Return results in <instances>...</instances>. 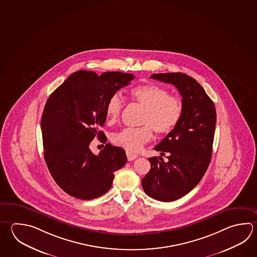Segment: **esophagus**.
Masks as SVG:
<instances>
[{"instance_id": "1", "label": "esophagus", "mask_w": 257, "mask_h": 257, "mask_svg": "<svg viewBox=\"0 0 257 257\" xmlns=\"http://www.w3.org/2000/svg\"><path fill=\"white\" fill-rule=\"evenodd\" d=\"M126 156H127V160L128 161H134L138 157V155H134V154L129 153V152H126Z\"/></svg>"}]
</instances>
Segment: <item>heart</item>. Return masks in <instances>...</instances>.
<instances>
[{"label": "heart", "mask_w": 257, "mask_h": 257, "mask_svg": "<svg viewBox=\"0 0 257 257\" xmlns=\"http://www.w3.org/2000/svg\"><path fill=\"white\" fill-rule=\"evenodd\" d=\"M134 100L145 111L138 128H125L114 133L111 142L128 152L136 153L152 140L153 131L159 136L169 134L178 124L183 113V104L177 96L156 84H143L131 91ZM124 101L120 92H114L107 101L105 111L110 123H115L121 117Z\"/></svg>", "instance_id": "b5f03b06"}]
</instances>
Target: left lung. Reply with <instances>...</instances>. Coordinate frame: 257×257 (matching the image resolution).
<instances>
[{"label": "left lung", "mask_w": 257, "mask_h": 257, "mask_svg": "<svg viewBox=\"0 0 257 257\" xmlns=\"http://www.w3.org/2000/svg\"><path fill=\"white\" fill-rule=\"evenodd\" d=\"M152 79L171 83L179 91L183 113L178 124L155 150L167 154L148 158L149 173L142 179L147 195L161 202L181 198L199 184L212 158L216 111L213 101L194 78L182 73H154Z\"/></svg>", "instance_id": "8db88e82"}]
</instances>
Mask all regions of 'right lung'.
Instances as JSON below:
<instances>
[{
	"label": "right lung",
	"instance_id": "right-lung-1",
	"mask_svg": "<svg viewBox=\"0 0 257 257\" xmlns=\"http://www.w3.org/2000/svg\"><path fill=\"white\" fill-rule=\"evenodd\" d=\"M133 73L85 70L72 73L50 96L41 127L44 160L56 184L75 198L92 200L111 188L114 172L126 164L125 152L106 144L99 155L89 146L95 137L105 144L100 128L106 120L107 101L128 85Z\"/></svg>",
	"mask_w": 257,
	"mask_h": 257
}]
</instances>
